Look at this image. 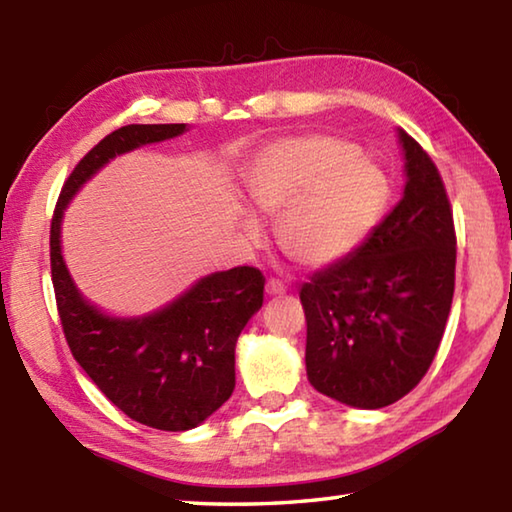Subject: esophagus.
<instances>
[{
	"mask_svg": "<svg viewBox=\"0 0 512 512\" xmlns=\"http://www.w3.org/2000/svg\"><path fill=\"white\" fill-rule=\"evenodd\" d=\"M287 282H282L280 277H268L266 280V293L268 296H282V293H287Z\"/></svg>",
	"mask_w": 512,
	"mask_h": 512,
	"instance_id": "34e87169",
	"label": "esophagus"
}]
</instances>
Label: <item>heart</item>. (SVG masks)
Listing matches in <instances>:
<instances>
[{"instance_id": "heart-1", "label": "heart", "mask_w": 512, "mask_h": 512, "mask_svg": "<svg viewBox=\"0 0 512 512\" xmlns=\"http://www.w3.org/2000/svg\"><path fill=\"white\" fill-rule=\"evenodd\" d=\"M246 187L259 210L280 216L277 241L305 266L348 255L379 219L386 178L332 137H291L268 144L250 164ZM244 230L257 237L255 219Z\"/></svg>"}]
</instances>
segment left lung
Returning <instances> with one entry per match:
<instances>
[{"label": "left lung", "mask_w": 512, "mask_h": 512, "mask_svg": "<svg viewBox=\"0 0 512 512\" xmlns=\"http://www.w3.org/2000/svg\"><path fill=\"white\" fill-rule=\"evenodd\" d=\"M402 201L350 257L302 284L307 377L318 393L381 409L411 393L443 341L456 280V230L429 153L400 131Z\"/></svg>", "instance_id": "left-lung-1"}]
</instances>
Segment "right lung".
I'll list each match as a JSON object with an SVG mask.
<instances>
[{
    "label": "right lung",
    "instance_id": "right-lung-1",
    "mask_svg": "<svg viewBox=\"0 0 512 512\" xmlns=\"http://www.w3.org/2000/svg\"><path fill=\"white\" fill-rule=\"evenodd\" d=\"M185 133V124H128L83 155L60 189L49 230L51 282L74 359L128 418L162 431H187L228 402L235 345L262 307L266 277L235 266L194 284L158 314L119 320L81 298L60 255V219L69 198L119 153Z\"/></svg>",
    "mask_w": 512,
    "mask_h": 512
}]
</instances>
